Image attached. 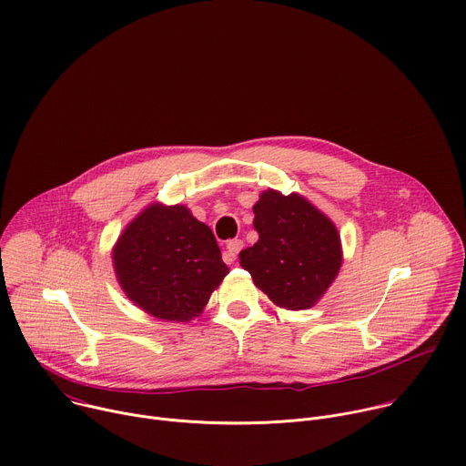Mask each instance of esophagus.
Listing matches in <instances>:
<instances>
[{"instance_id": "34e87169", "label": "esophagus", "mask_w": 466, "mask_h": 466, "mask_svg": "<svg viewBox=\"0 0 466 466\" xmlns=\"http://www.w3.org/2000/svg\"><path fill=\"white\" fill-rule=\"evenodd\" d=\"M241 248H243V241H241V239H230V241L227 243L225 252H223L225 263H234V261H236V256H238V252H239Z\"/></svg>"}]
</instances>
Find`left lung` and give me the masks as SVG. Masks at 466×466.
I'll use <instances>...</instances> for the list:
<instances>
[{
	"instance_id": "1",
	"label": "left lung",
	"mask_w": 466,
	"mask_h": 466,
	"mask_svg": "<svg viewBox=\"0 0 466 466\" xmlns=\"http://www.w3.org/2000/svg\"><path fill=\"white\" fill-rule=\"evenodd\" d=\"M252 210L259 238L239 252L241 268L277 306L311 308L341 268L336 225L299 193L268 189Z\"/></svg>"
}]
</instances>
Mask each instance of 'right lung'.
Masks as SVG:
<instances>
[{
	"label": "right lung",
	"mask_w": 466,
	"mask_h": 466,
	"mask_svg": "<svg viewBox=\"0 0 466 466\" xmlns=\"http://www.w3.org/2000/svg\"><path fill=\"white\" fill-rule=\"evenodd\" d=\"M114 271L125 295L146 313L186 322L201 315L228 275L205 223L182 207H147L117 238Z\"/></svg>",
	"instance_id": "obj_1"
}]
</instances>
